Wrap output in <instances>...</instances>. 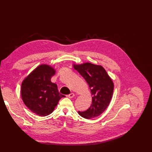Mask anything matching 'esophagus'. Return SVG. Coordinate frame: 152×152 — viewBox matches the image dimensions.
I'll use <instances>...</instances> for the list:
<instances>
[{"instance_id":"obj_1","label":"esophagus","mask_w":152,"mask_h":152,"mask_svg":"<svg viewBox=\"0 0 152 152\" xmlns=\"http://www.w3.org/2000/svg\"><path fill=\"white\" fill-rule=\"evenodd\" d=\"M67 96H68V97H69V98H70V99L73 98L74 96V94L73 93H70V94H69V95H68Z\"/></svg>"}]
</instances>
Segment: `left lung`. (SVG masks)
Instances as JSON below:
<instances>
[{"label": "left lung", "mask_w": 152, "mask_h": 152, "mask_svg": "<svg viewBox=\"0 0 152 152\" xmlns=\"http://www.w3.org/2000/svg\"><path fill=\"white\" fill-rule=\"evenodd\" d=\"M76 69L88 83L92 95V103L84 112L78 114L86 119L97 117L107 108L114 91V83L101 65L90 63L74 64Z\"/></svg>", "instance_id": "obj_1"}]
</instances>
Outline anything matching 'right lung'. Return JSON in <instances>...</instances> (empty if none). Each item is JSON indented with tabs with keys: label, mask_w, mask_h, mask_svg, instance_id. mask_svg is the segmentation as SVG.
<instances>
[{
	"label": "right lung",
	"mask_w": 152,
	"mask_h": 152,
	"mask_svg": "<svg viewBox=\"0 0 152 152\" xmlns=\"http://www.w3.org/2000/svg\"><path fill=\"white\" fill-rule=\"evenodd\" d=\"M56 70L48 64H41L27 76L21 83V95L27 107L40 116L54 110L64 95L58 91L57 84L51 82Z\"/></svg>",
	"instance_id": "right-lung-1"
}]
</instances>
